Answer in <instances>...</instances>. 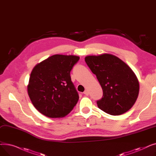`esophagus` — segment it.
Segmentation results:
<instances>
[{"label":"esophagus","instance_id":"1","mask_svg":"<svg viewBox=\"0 0 156 156\" xmlns=\"http://www.w3.org/2000/svg\"><path fill=\"white\" fill-rule=\"evenodd\" d=\"M83 94H85L86 95H88V94H89V92L87 90H85L84 91V92H83Z\"/></svg>","mask_w":156,"mask_h":156}]
</instances>
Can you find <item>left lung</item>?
I'll use <instances>...</instances> for the list:
<instances>
[{
    "label": "left lung",
    "instance_id": "1",
    "mask_svg": "<svg viewBox=\"0 0 156 156\" xmlns=\"http://www.w3.org/2000/svg\"><path fill=\"white\" fill-rule=\"evenodd\" d=\"M85 61L102 88V98L97 102L100 109L116 116L133 107L139 94V82L128 64L110 54L88 55Z\"/></svg>",
    "mask_w": 156,
    "mask_h": 156
}]
</instances>
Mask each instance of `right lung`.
I'll return each instance as SVG.
<instances>
[{
    "mask_svg": "<svg viewBox=\"0 0 156 156\" xmlns=\"http://www.w3.org/2000/svg\"><path fill=\"white\" fill-rule=\"evenodd\" d=\"M79 59L77 55L55 54L32 69L28 94L34 107L45 116L64 117L76 105L79 96L70 71Z\"/></svg>",
    "mask_w": 156,
    "mask_h": 156,
    "instance_id": "1",
    "label": "right lung"
}]
</instances>
